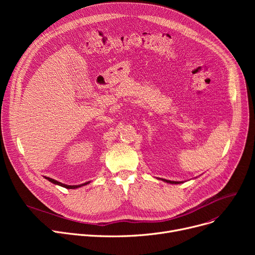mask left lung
I'll return each mask as SVG.
<instances>
[{"mask_svg": "<svg viewBox=\"0 0 255 255\" xmlns=\"http://www.w3.org/2000/svg\"><path fill=\"white\" fill-rule=\"evenodd\" d=\"M163 181H165L167 183H170V184H179V182H175V181H168V180H163Z\"/></svg>", "mask_w": 255, "mask_h": 255, "instance_id": "obj_1", "label": "left lung"}]
</instances>
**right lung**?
Masks as SVG:
<instances>
[{"instance_id":"add662e5","label":"right lung","mask_w":255,"mask_h":255,"mask_svg":"<svg viewBox=\"0 0 255 255\" xmlns=\"http://www.w3.org/2000/svg\"><path fill=\"white\" fill-rule=\"evenodd\" d=\"M45 179H47L49 182H51V183H53V184H57V185H59V186H62V187H65V188H67V189H75V188H78V187H82V186H84V185H87L89 182H87V183H85V184H82V185H73V186H70V185H65V184H63V183H61V182H58V181H56V180H53V179H50V178H45Z\"/></svg>"}]
</instances>
